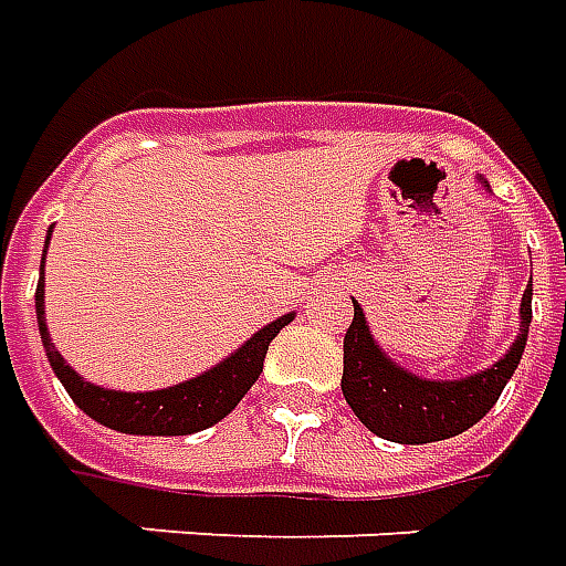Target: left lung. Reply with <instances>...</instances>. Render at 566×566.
Masks as SVG:
<instances>
[{"instance_id": "left-lung-1", "label": "left lung", "mask_w": 566, "mask_h": 566, "mask_svg": "<svg viewBox=\"0 0 566 566\" xmlns=\"http://www.w3.org/2000/svg\"><path fill=\"white\" fill-rule=\"evenodd\" d=\"M531 295L533 283H527L521 298V332L509 354L482 375L463 380H427L392 366L368 335L363 307L354 302V323L344 335V399L356 418L387 442L427 444L460 436L494 408L506 380L515 375L531 326Z\"/></svg>"}]
</instances>
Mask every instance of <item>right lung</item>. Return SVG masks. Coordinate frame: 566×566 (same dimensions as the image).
Returning <instances> with one entry per match:
<instances>
[{"mask_svg": "<svg viewBox=\"0 0 566 566\" xmlns=\"http://www.w3.org/2000/svg\"><path fill=\"white\" fill-rule=\"evenodd\" d=\"M42 268H45V259H42ZM35 316H39V332L45 340L48 363L72 396V402L103 427L130 432V436H191V432L219 423L226 415L234 411V405L259 380L268 344L292 319V314L274 319L271 326L255 332L238 354L228 356L226 363L212 371H203L200 378L176 384L170 390L118 392L103 390V387H94L91 380L78 378L75 368L66 366V359L54 350L45 326V280H39V290H35Z\"/></svg>", "mask_w": 566, "mask_h": 566, "instance_id": "right-lung-1", "label": "right lung"}]
</instances>
